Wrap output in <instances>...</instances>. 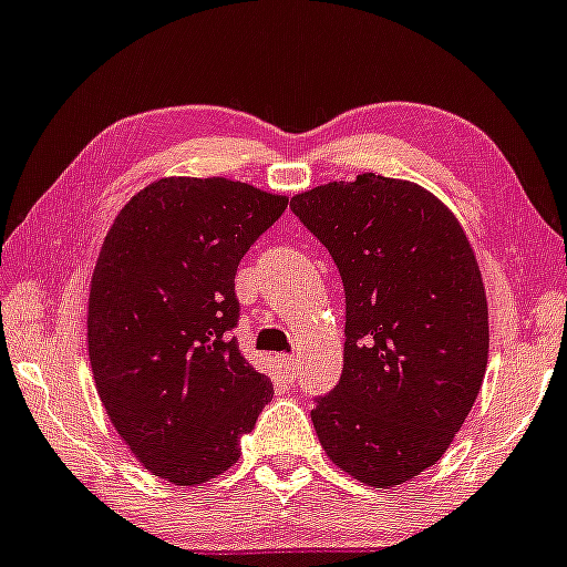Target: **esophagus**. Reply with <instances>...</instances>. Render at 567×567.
Returning <instances> with one entry per match:
<instances>
[{
  "mask_svg": "<svg viewBox=\"0 0 567 567\" xmlns=\"http://www.w3.org/2000/svg\"><path fill=\"white\" fill-rule=\"evenodd\" d=\"M277 363L279 367H282V371H285V377H296V371H298V361H296V355H277Z\"/></svg>",
  "mask_w": 567,
  "mask_h": 567,
  "instance_id": "esophagus-1",
  "label": "esophagus"
}]
</instances>
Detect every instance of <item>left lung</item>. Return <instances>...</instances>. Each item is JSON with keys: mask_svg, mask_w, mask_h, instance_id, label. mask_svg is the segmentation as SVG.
<instances>
[{"mask_svg": "<svg viewBox=\"0 0 567 567\" xmlns=\"http://www.w3.org/2000/svg\"><path fill=\"white\" fill-rule=\"evenodd\" d=\"M346 285L340 384L317 400L329 461L377 489L447 453L489 358L484 279L461 221L411 181L363 172L290 200Z\"/></svg>", "mask_w": 567, "mask_h": 567, "instance_id": "1", "label": "left lung"}]
</instances>
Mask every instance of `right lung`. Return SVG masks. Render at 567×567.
I'll use <instances>...</instances> for the list:
<instances>
[{"label": "right lung", "instance_id": "right-lung-1", "mask_svg": "<svg viewBox=\"0 0 567 567\" xmlns=\"http://www.w3.org/2000/svg\"><path fill=\"white\" fill-rule=\"evenodd\" d=\"M288 196L162 177L114 217L91 275L85 342L112 426L143 468L200 486L240 457L275 390L243 358L235 271Z\"/></svg>", "mask_w": 567, "mask_h": 567}]
</instances>
